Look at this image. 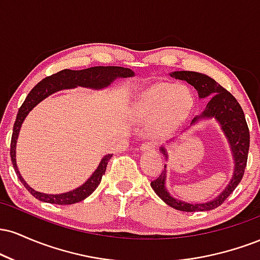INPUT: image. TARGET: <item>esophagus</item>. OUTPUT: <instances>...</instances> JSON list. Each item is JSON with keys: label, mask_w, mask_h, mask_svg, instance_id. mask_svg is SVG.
<instances>
[{"label": "esophagus", "mask_w": 260, "mask_h": 260, "mask_svg": "<svg viewBox=\"0 0 260 260\" xmlns=\"http://www.w3.org/2000/svg\"><path fill=\"white\" fill-rule=\"evenodd\" d=\"M154 148H155V144L151 142H145L140 145V150H144V151L145 150H153Z\"/></svg>", "instance_id": "1"}]
</instances>
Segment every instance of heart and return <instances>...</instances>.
<instances>
[{"label":"heart","instance_id":"1","mask_svg":"<svg viewBox=\"0 0 260 260\" xmlns=\"http://www.w3.org/2000/svg\"><path fill=\"white\" fill-rule=\"evenodd\" d=\"M193 105L194 96L187 85L159 83L140 92L133 113L138 121L151 122L154 134L165 136L186 120Z\"/></svg>","mask_w":260,"mask_h":260}]
</instances>
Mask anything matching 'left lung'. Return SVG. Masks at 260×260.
<instances>
[{
	"label": "left lung",
	"mask_w": 260,
	"mask_h": 260,
	"mask_svg": "<svg viewBox=\"0 0 260 260\" xmlns=\"http://www.w3.org/2000/svg\"><path fill=\"white\" fill-rule=\"evenodd\" d=\"M170 76L175 79L186 80L188 84L194 86L201 99L211 98L202 115L196 116L190 124H194L198 121L207 120V118H215L219 122L222 132L228 139L230 148H231L235 161V170L228 187L215 199L207 203H199V204L182 202L180 199H175L170 194L165 186L166 165L164 166L162 172L159 175V177L151 181L150 186L166 204L176 210L188 211V213L213 210L226 201V198L234 192L244 175L249 150V129L247 126L246 117H244L242 107L235 99L234 95L223 89L219 83H216L210 77L198 72H190V71H177V72H172ZM160 151L165 155V159H168L166 149L161 147Z\"/></svg>",
	"instance_id": "1"
}]
</instances>
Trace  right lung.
<instances>
[{
	"mask_svg": "<svg viewBox=\"0 0 260 260\" xmlns=\"http://www.w3.org/2000/svg\"><path fill=\"white\" fill-rule=\"evenodd\" d=\"M134 72L131 71L129 68L124 67H115V66H98V67H90L86 70L80 71H72V70H63L59 72L52 74V76L46 77V78L39 82L34 88L31 89L28 96L25 98L24 103L20 106L19 111L17 113L16 122L13 126V133H12L11 139V160L13 164V168L16 174L18 175L20 182L24 184V187L29 190V193L32 197L39 199L41 202L51 203V204H58V205H68L78 203L86 197H89L96 189L99 186L103 175L105 174L106 166L109 160L111 159L112 154H107L103 157L100 161L99 166L95 170L94 174L90 176L88 181L84 184L76 188V189L71 190V192L62 193V194H45V193L37 192L26 184V182L23 180L20 176L19 171H18L17 162H16V144L18 134H19V129L22 127L23 121L25 120L26 115L38 105L40 101H43L45 98L49 95L53 94V92L62 90V89H70L76 88V86H84V88H91V89H103L109 86L115 79L117 78H127V77H133Z\"/></svg>",
	"mask_w": 260,
	"mask_h": 260,
	"instance_id": "1",
	"label": "right lung"
}]
</instances>
